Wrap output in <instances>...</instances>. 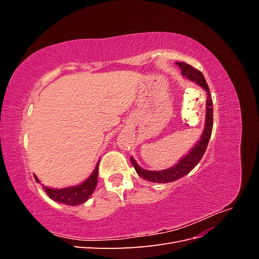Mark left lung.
<instances>
[{
  "instance_id": "1",
  "label": "left lung",
  "mask_w": 259,
  "mask_h": 259,
  "mask_svg": "<svg viewBox=\"0 0 259 259\" xmlns=\"http://www.w3.org/2000/svg\"><path fill=\"white\" fill-rule=\"evenodd\" d=\"M176 65L182 69V74L198 85L202 86L203 89L206 91V114H205V125L204 130H203L202 136L199 142L197 143L191 150L188 152L185 156H183L180 161L176 164L175 166L163 169V170H147L140 167L136 161L131 158V162L133 166L136 169L137 174L145 178L146 180L152 183H159V184H165L171 183L175 180L186 176L189 171H191L195 165L201 161L204 154L209 138L211 135V130H213V101H211V96L209 93L208 85L205 81V77L203 76L202 72L199 71L198 69L193 68L192 66L186 64V62H176Z\"/></svg>"
}]
</instances>
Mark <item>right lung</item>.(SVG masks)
Instances as JSON below:
<instances>
[{
    "mask_svg": "<svg viewBox=\"0 0 259 259\" xmlns=\"http://www.w3.org/2000/svg\"><path fill=\"white\" fill-rule=\"evenodd\" d=\"M99 162L94 169L92 175L79 186L62 188V189H53V188L43 187L45 192L48 193L49 197L54 201L62 203L66 205H80L85 201L90 199L94 190L97 186V177H98V166ZM34 179L36 183H40V180L34 175Z\"/></svg>",
    "mask_w": 259,
    "mask_h": 259,
    "instance_id": "1",
    "label": "right lung"
}]
</instances>
